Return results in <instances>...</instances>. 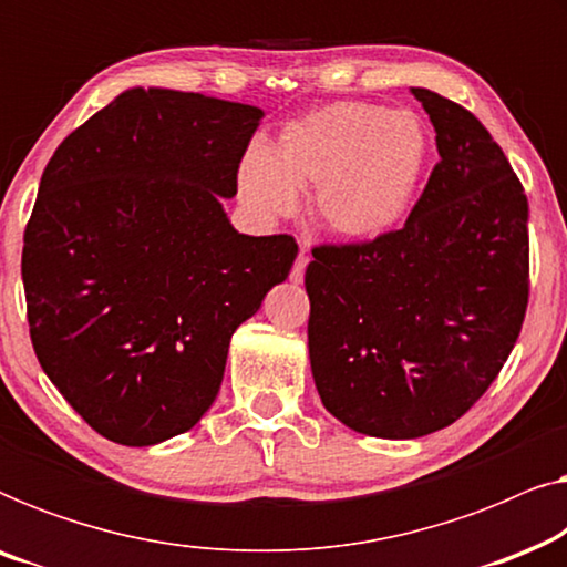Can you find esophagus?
I'll list each match as a JSON object with an SVG mask.
<instances>
[{"instance_id": "obj_1", "label": "esophagus", "mask_w": 567, "mask_h": 567, "mask_svg": "<svg viewBox=\"0 0 567 567\" xmlns=\"http://www.w3.org/2000/svg\"><path fill=\"white\" fill-rule=\"evenodd\" d=\"M309 266V255L301 250L299 255H297V260H293V268H291V281L293 284H301V278H305V268Z\"/></svg>"}]
</instances>
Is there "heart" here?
<instances>
[{
  "label": "heart",
  "mask_w": 567,
  "mask_h": 567,
  "mask_svg": "<svg viewBox=\"0 0 567 567\" xmlns=\"http://www.w3.org/2000/svg\"><path fill=\"white\" fill-rule=\"evenodd\" d=\"M431 159V138L408 111L332 103L286 123L274 154L239 165V198L260 216H286L299 188H315L312 214L348 243L384 237L405 219Z\"/></svg>",
  "instance_id": "heart-1"
}]
</instances>
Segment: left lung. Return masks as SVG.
Segmentation results:
<instances>
[{"label":"left lung","instance_id":"8db88e82","mask_svg":"<svg viewBox=\"0 0 567 567\" xmlns=\"http://www.w3.org/2000/svg\"><path fill=\"white\" fill-rule=\"evenodd\" d=\"M439 165L405 227L315 247L309 363L328 413L355 433L417 439L462 417L498 377L529 301V206L470 111L410 87Z\"/></svg>","mask_w":567,"mask_h":567}]
</instances>
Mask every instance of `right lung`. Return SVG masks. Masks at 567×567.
I'll return each instance as SVG.
<instances>
[{"instance_id":"obj_1","label":"right lung","mask_w":567,"mask_h":567,"mask_svg":"<svg viewBox=\"0 0 567 567\" xmlns=\"http://www.w3.org/2000/svg\"><path fill=\"white\" fill-rule=\"evenodd\" d=\"M260 107L131 87L43 169L22 247L30 340L100 436L152 446L219 394L229 340L284 284L289 235L231 227L224 198Z\"/></svg>"}]
</instances>
